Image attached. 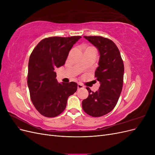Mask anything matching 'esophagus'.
Instances as JSON below:
<instances>
[{
  "mask_svg": "<svg viewBox=\"0 0 155 155\" xmlns=\"http://www.w3.org/2000/svg\"><path fill=\"white\" fill-rule=\"evenodd\" d=\"M84 88V86L82 85V84L81 83H78V89L79 90V89H82Z\"/></svg>",
  "mask_w": 155,
  "mask_h": 155,
  "instance_id": "1",
  "label": "esophagus"
}]
</instances>
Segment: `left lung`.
Returning <instances> with one entry per match:
<instances>
[{"label":"left lung","instance_id":"1","mask_svg":"<svg viewBox=\"0 0 155 155\" xmlns=\"http://www.w3.org/2000/svg\"><path fill=\"white\" fill-rule=\"evenodd\" d=\"M99 50L95 78L100 87L96 92L88 87V96L82 101L83 110L93 117L104 116L113 110L123 87L124 65L119 49L110 39L101 36H84Z\"/></svg>","mask_w":155,"mask_h":155}]
</instances>
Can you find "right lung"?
<instances>
[{
  "mask_svg": "<svg viewBox=\"0 0 155 155\" xmlns=\"http://www.w3.org/2000/svg\"><path fill=\"white\" fill-rule=\"evenodd\" d=\"M81 36L51 37L41 40L30 56L28 86L35 109L52 118L65 109L67 100L77 91L75 82L59 83L55 68L64 64L70 49Z\"/></svg>",
  "mask_w": 155,
  "mask_h": 155,
  "instance_id": "1",
  "label": "right lung"
}]
</instances>
